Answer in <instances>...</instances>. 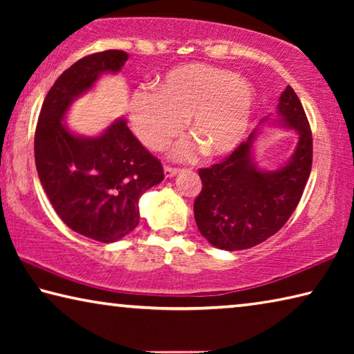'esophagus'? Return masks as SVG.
Instances as JSON below:
<instances>
[{"label":"esophagus","instance_id":"obj_1","mask_svg":"<svg viewBox=\"0 0 354 354\" xmlns=\"http://www.w3.org/2000/svg\"><path fill=\"white\" fill-rule=\"evenodd\" d=\"M164 173H165V178H171V176L176 175L178 169H175V167H170V165H165L164 167Z\"/></svg>","mask_w":354,"mask_h":354}]
</instances>
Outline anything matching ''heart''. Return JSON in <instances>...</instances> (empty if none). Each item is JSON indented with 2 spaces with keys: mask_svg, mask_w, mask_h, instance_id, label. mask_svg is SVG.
Returning a JSON list of instances; mask_svg holds the SVG:
<instances>
[{
  "mask_svg": "<svg viewBox=\"0 0 354 354\" xmlns=\"http://www.w3.org/2000/svg\"><path fill=\"white\" fill-rule=\"evenodd\" d=\"M256 107L253 84L207 64H185L167 71L154 92L140 91L131 101V123L143 145L160 149L183 133L189 118L195 140L173 149L190 159L203 148L211 158L234 151L247 136Z\"/></svg>",
  "mask_w": 354,
  "mask_h": 354,
  "instance_id": "1",
  "label": "heart"
}]
</instances>
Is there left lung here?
<instances>
[{
    "label": "left lung",
    "instance_id": "left-lung-1",
    "mask_svg": "<svg viewBox=\"0 0 354 354\" xmlns=\"http://www.w3.org/2000/svg\"><path fill=\"white\" fill-rule=\"evenodd\" d=\"M281 124L298 134L289 162L278 170H259L253 160L257 129L234 151L209 169H200L203 189L194 203L196 226L220 250H247L281 230L295 211L313 167V133L290 86L281 93Z\"/></svg>",
    "mask_w": 354,
    "mask_h": 354
}]
</instances>
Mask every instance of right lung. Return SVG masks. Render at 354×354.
Here are the masks:
<instances>
[{
    "mask_svg": "<svg viewBox=\"0 0 354 354\" xmlns=\"http://www.w3.org/2000/svg\"><path fill=\"white\" fill-rule=\"evenodd\" d=\"M127 61L124 51L107 50L65 70L46 93L34 137L35 167L55 211L77 234L103 243L120 241L139 225V198L162 181V164L124 118L97 137L75 136L62 120L101 75L117 73Z\"/></svg>",
    "mask_w": 354,
    "mask_h": 354,
    "instance_id": "1",
    "label": "right lung"
}]
</instances>
